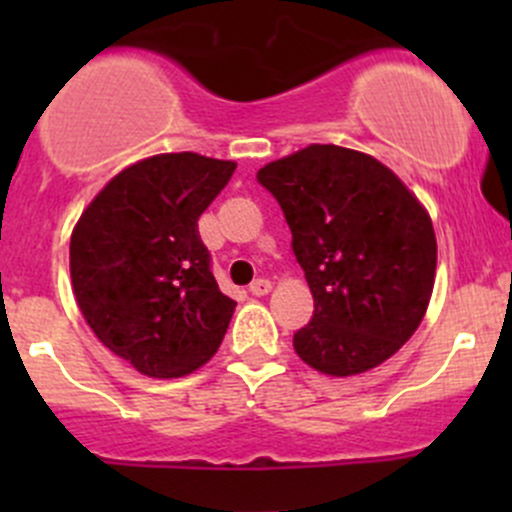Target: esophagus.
<instances>
[{
	"mask_svg": "<svg viewBox=\"0 0 512 512\" xmlns=\"http://www.w3.org/2000/svg\"><path fill=\"white\" fill-rule=\"evenodd\" d=\"M272 292V285H270V280H255L250 285V294L252 297H265V294H270Z\"/></svg>",
	"mask_w": 512,
	"mask_h": 512,
	"instance_id": "esophagus-1",
	"label": "esophagus"
}]
</instances>
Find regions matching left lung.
<instances>
[{
	"instance_id": "8db88e82",
	"label": "left lung",
	"mask_w": 512,
	"mask_h": 512,
	"mask_svg": "<svg viewBox=\"0 0 512 512\" xmlns=\"http://www.w3.org/2000/svg\"><path fill=\"white\" fill-rule=\"evenodd\" d=\"M314 297L294 352L327 376L391 359L416 332L436 282V232L404 180L369 153L312 143L260 168Z\"/></svg>"
}]
</instances>
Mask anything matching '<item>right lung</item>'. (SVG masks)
Listing matches in <instances>:
<instances>
[{
    "instance_id": "1",
    "label": "right lung",
    "mask_w": 512,
    "mask_h": 512,
    "mask_svg": "<svg viewBox=\"0 0 512 512\" xmlns=\"http://www.w3.org/2000/svg\"><path fill=\"white\" fill-rule=\"evenodd\" d=\"M235 160L158 153L113 175L74 225L71 289L98 342L153 379L208 364L235 302L220 292L198 218Z\"/></svg>"
}]
</instances>
